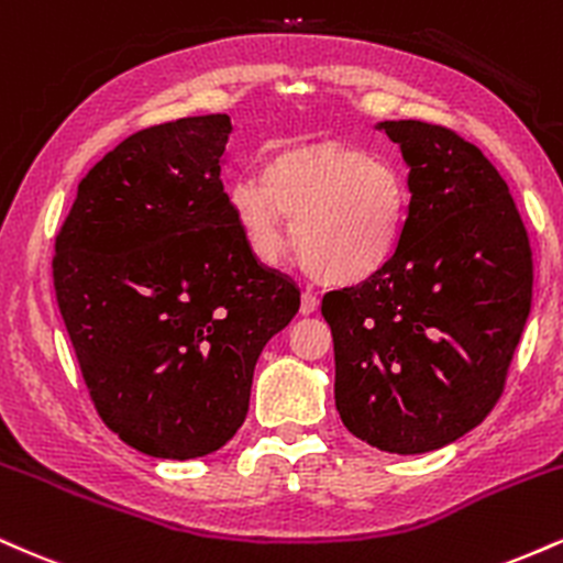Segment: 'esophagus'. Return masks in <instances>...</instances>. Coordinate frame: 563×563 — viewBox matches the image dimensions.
<instances>
[{"instance_id": "obj_1", "label": "esophagus", "mask_w": 563, "mask_h": 563, "mask_svg": "<svg viewBox=\"0 0 563 563\" xmlns=\"http://www.w3.org/2000/svg\"><path fill=\"white\" fill-rule=\"evenodd\" d=\"M316 310H319V297L310 292V289H306L300 297V313L310 316V313H316Z\"/></svg>"}]
</instances>
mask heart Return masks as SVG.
Segmentation results:
<instances>
[{
	"instance_id": "b5f03b06",
	"label": "heart",
	"mask_w": 563,
	"mask_h": 563,
	"mask_svg": "<svg viewBox=\"0 0 563 563\" xmlns=\"http://www.w3.org/2000/svg\"><path fill=\"white\" fill-rule=\"evenodd\" d=\"M229 210L247 250L276 263L292 221L302 266L327 284L374 279L398 255L408 218V189L393 163L350 144L276 147L261 176L231 181Z\"/></svg>"
}]
</instances>
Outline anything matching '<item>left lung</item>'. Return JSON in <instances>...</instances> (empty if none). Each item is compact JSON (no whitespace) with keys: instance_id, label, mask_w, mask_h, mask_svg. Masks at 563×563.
<instances>
[{"instance_id":"1","label":"left lung","mask_w":563,"mask_h":563,"mask_svg":"<svg viewBox=\"0 0 563 563\" xmlns=\"http://www.w3.org/2000/svg\"><path fill=\"white\" fill-rule=\"evenodd\" d=\"M408 165L406 231L374 279L329 292L334 400L355 438L429 453L493 411L532 308V250L508 184L455 131L376 123Z\"/></svg>"}]
</instances>
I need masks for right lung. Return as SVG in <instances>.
<instances>
[{
    "label": "right lung",
    "mask_w": 563,
    "mask_h": 563,
    "mask_svg": "<svg viewBox=\"0 0 563 563\" xmlns=\"http://www.w3.org/2000/svg\"><path fill=\"white\" fill-rule=\"evenodd\" d=\"M231 131L216 112L123 139L81 178L55 242L57 306L97 413L152 459L234 438L263 347L300 308L231 218Z\"/></svg>",
    "instance_id": "1"
}]
</instances>
